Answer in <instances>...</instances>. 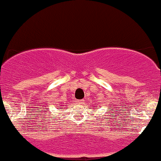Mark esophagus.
I'll use <instances>...</instances> for the list:
<instances>
[{
	"instance_id": "esophagus-1",
	"label": "esophagus",
	"mask_w": 161,
	"mask_h": 161,
	"mask_svg": "<svg viewBox=\"0 0 161 161\" xmlns=\"http://www.w3.org/2000/svg\"><path fill=\"white\" fill-rule=\"evenodd\" d=\"M77 103H78V104H82V103H84V99H80V100H77Z\"/></svg>"
}]
</instances>
